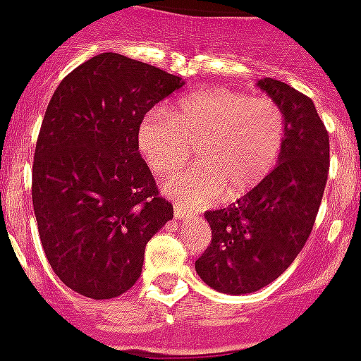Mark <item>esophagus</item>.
Returning a JSON list of instances; mask_svg holds the SVG:
<instances>
[{"instance_id":"34e87169","label":"esophagus","mask_w":361,"mask_h":361,"mask_svg":"<svg viewBox=\"0 0 361 361\" xmlns=\"http://www.w3.org/2000/svg\"><path fill=\"white\" fill-rule=\"evenodd\" d=\"M191 213L188 209L180 208V206H175V219L177 220H183V219H190Z\"/></svg>"}]
</instances>
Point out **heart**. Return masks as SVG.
<instances>
[{
	"label": "heart",
	"instance_id": "obj_1",
	"mask_svg": "<svg viewBox=\"0 0 361 361\" xmlns=\"http://www.w3.org/2000/svg\"><path fill=\"white\" fill-rule=\"evenodd\" d=\"M283 141L286 116L276 101L229 88L193 92L171 114L149 111L137 133L142 157L161 177L183 168L197 146L200 164L162 184L188 206L250 193L275 168Z\"/></svg>",
	"mask_w": 361,
	"mask_h": 361
}]
</instances>
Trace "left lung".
<instances>
[{"label":"left lung","instance_id":"left-lung-1","mask_svg":"<svg viewBox=\"0 0 361 361\" xmlns=\"http://www.w3.org/2000/svg\"><path fill=\"white\" fill-rule=\"evenodd\" d=\"M286 116L279 164L229 208L206 212L212 244L195 262L209 288L245 295L279 279L311 235L329 173V133L314 103L293 86L257 82Z\"/></svg>","mask_w":361,"mask_h":361}]
</instances>
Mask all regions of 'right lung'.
<instances>
[{
    "label": "right lung",
    "mask_w": 361,
    "mask_h": 361,
    "mask_svg": "<svg viewBox=\"0 0 361 361\" xmlns=\"http://www.w3.org/2000/svg\"><path fill=\"white\" fill-rule=\"evenodd\" d=\"M184 81L116 52L92 57L50 99L32 168L41 244L66 288L116 298L141 276L149 238L173 219L137 133Z\"/></svg>",
    "instance_id": "obj_1"
}]
</instances>
